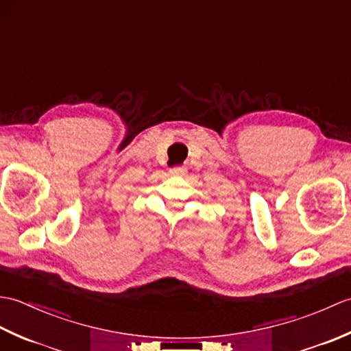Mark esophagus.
<instances>
[{
	"label": "esophagus",
	"mask_w": 351,
	"mask_h": 351,
	"mask_svg": "<svg viewBox=\"0 0 351 351\" xmlns=\"http://www.w3.org/2000/svg\"><path fill=\"white\" fill-rule=\"evenodd\" d=\"M185 173H187V169H185L184 166H176V167L170 169V175H173V176H182Z\"/></svg>",
	"instance_id": "1"
}]
</instances>
